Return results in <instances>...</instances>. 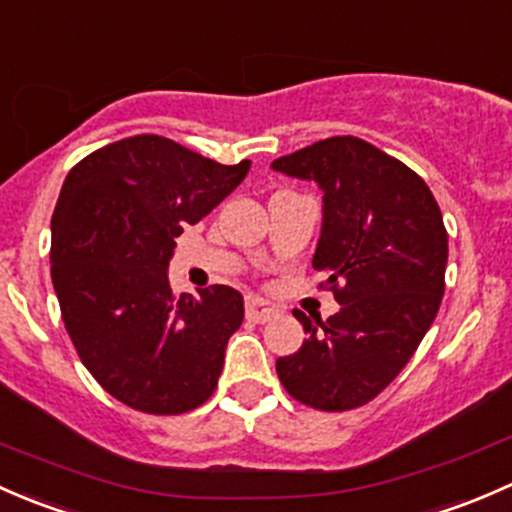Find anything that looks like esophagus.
<instances>
[{"instance_id": "34e87169", "label": "esophagus", "mask_w": 512, "mask_h": 512, "mask_svg": "<svg viewBox=\"0 0 512 512\" xmlns=\"http://www.w3.org/2000/svg\"><path fill=\"white\" fill-rule=\"evenodd\" d=\"M278 308L268 300L258 298V295H249L246 298V318L254 320V323H268L271 318H276Z\"/></svg>"}]
</instances>
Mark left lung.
I'll list each match as a JSON object with an SVG mask.
<instances>
[{
  "label": "left lung",
  "mask_w": 512,
  "mask_h": 512,
  "mask_svg": "<svg viewBox=\"0 0 512 512\" xmlns=\"http://www.w3.org/2000/svg\"><path fill=\"white\" fill-rule=\"evenodd\" d=\"M273 170L323 189L313 256L340 310H293L305 340L278 357L286 392L320 412L372 402L404 370L434 323L446 288L449 234L426 182L370 142L335 135L273 160Z\"/></svg>",
  "instance_id": "1"
}]
</instances>
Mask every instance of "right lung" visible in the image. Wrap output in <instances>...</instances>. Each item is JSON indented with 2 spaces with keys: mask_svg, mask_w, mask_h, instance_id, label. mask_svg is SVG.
I'll return each mask as SVG.
<instances>
[{
  "mask_svg": "<svg viewBox=\"0 0 512 512\" xmlns=\"http://www.w3.org/2000/svg\"><path fill=\"white\" fill-rule=\"evenodd\" d=\"M162 135L100 147L66 175L51 217V281L86 370L145 414H184L214 394L244 298L229 286L175 295L177 236L249 172Z\"/></svg>",
  "mask_w": 512,
  "mask_h": 512,
  "instance_id": "add662e5",
  "label": "right lung"
}]
</instances>
